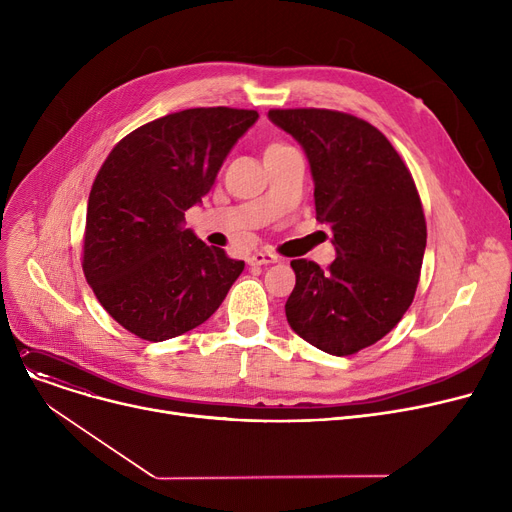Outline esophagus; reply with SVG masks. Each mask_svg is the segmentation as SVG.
<instances>
[{
  "instance_id": "34e87169",
  "label": "esophagus",
  "mask_w": 512,
  "mask_h": 512,
  "mask_svg": "<svg viewBox=\"0 0 512 512\" xmlns=\"http://www.w3.org/2000/svg\"><path fill=\"white\" fill-rule=\"evenodd\" d=\"M247 261H249V265H267V263L280 261V257L274 255V253H270V251H257V253L249 255Z\"/></svg>"
}]
</instances>
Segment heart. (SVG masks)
Returning a JSON list of instances; mask_svg holds the SVG:
<instances>
[{
    "instance_id": "obj_1",
    "label": "heart",
    "mask_w": 512,
    "mask_h": 512,
    "mask_svg": "<svg viewBox=\"0 0 512 512\" xmlns=\"http://www.w3.org/2000/svg\"><path fill=\"white\" fill-rule=\"evenodd\" d=\"M278 147H284V143H272L267 149H278ZM267 149H265V151H267Z\"/></svg>"
}]
</instances>
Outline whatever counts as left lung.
I'll return each mask as SVG.
<instances>
[{"instance_id": "8db88e82", "label": "left lung", "mask_w": 512, "mask_h": 512, "mask_svg": "<svg viewBox=\"0 0 512 512\" xmlns=\"http://www.w3.org/2000/svg\"><path fill=\"white\" fill-rule=\"evenodd\" d=\"M270 118L297 139L315 182L317 220L336 259L290 261V328L319 351L348 357L382 340L415 299L427 226L415 180L384 134L336 110L294 107Z\"/></svg>"}]
</instances>
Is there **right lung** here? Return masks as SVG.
<instances>
[{
	"mask_svg": "<svg viewBox=\"0 0 512 512\" xmlns=\"http://www.w3.org/2000/svg\"><path fill=\"white\" fill-rule=\"evenodd\" d=\"M257 118L193 107L139 126L105 157L87 205L83 272L130 334L161 342L201 326L245 270L182 222Z\"/></svg>",
	"mask_w": 512,
	"mask_h": 512,
	"instance_id": "1",
	"label": "right lung"
}]
</instances>
